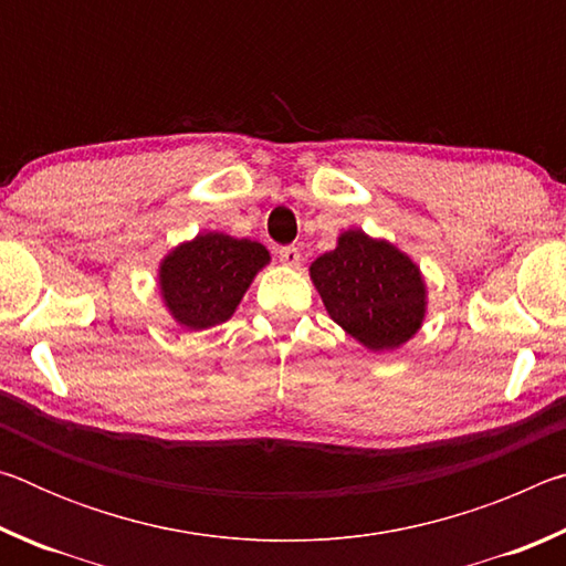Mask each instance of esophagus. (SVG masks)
I'll return each instance as SVG.
<instances>
[{
	"mask_svg": "<svg viewBox=\"0 0 566 566\" xmlns=\"http://www.w3.org/2000/svg\"><path fill=\"white\" fill-rule=\"evenodd\" d=\"M276 254H280V262L284 266H300V262H302V254L296 247H280V252Z\"/></svg>",
	"mask_w": 566,
	"mask_h": 566,
	"instance_id": "34e87169",
	"label": "esophagus"
}]
</instances>
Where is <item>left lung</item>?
Wrapping results in <instances>:
<instances>
[{
  "mask_svg": "<svg viewBox=\"0 0 566 566\" xmlns=\"http://www.w3.org/2000/svg\"><path fill=\"white\" fill-rule=\"evenodd\" d=\"M310 276L329 317L371 352L401 347L424 322L419 266L387 239L347 229L332 252L312 262Z\"/></svg>",
  "mask_w": 566,
  "mask_h": 566,
  "instance_id": "left-lung-1",
  "label": "left lung"
}]
</instances>
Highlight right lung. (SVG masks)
I'll list each match as a JSON object with an SVG mask.
<instances>
[{
	"mask_svg": "<svg viewBox=\"0 0 566 566\" xmlns=\"http://www.w3.org/2000/svg\"><path fill=\"white\" fill-rule=\"evenodd\" d=\"M270 252L252 239L197 234L159 264V290L171 319L185 329H209L232 317Z\"/></svg>",
	"mask_w": 566,
	"mask_h": 566,
	"instance_id": "add662e5",
	"label": "right lung"
}]
</instances>
